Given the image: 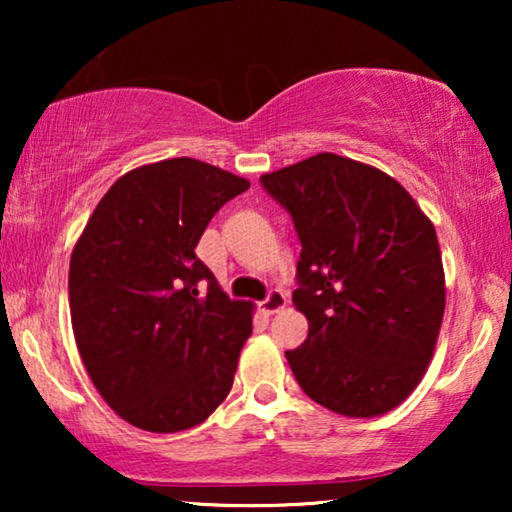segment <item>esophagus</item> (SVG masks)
Here are the masks:
<instances>
[{
	"label": "esophagus",
	"instance_id": "esophagus-1",
	"mask_svg": "<svg viewBox=\"0 0 512 512\" xmlns=\"http://www.w3.org/2000/svg\"><path fill=\"white\" fill-rule=\"evenodd\" d=\"M258 307H261V310L265 312V314H275V312H282L284 307H286V296L282 291H277V289H272L268 296H265L261 303H258Z\"/></svg>",
	"mask_w": 512,
	"mask_h": 512
}]
</instances>
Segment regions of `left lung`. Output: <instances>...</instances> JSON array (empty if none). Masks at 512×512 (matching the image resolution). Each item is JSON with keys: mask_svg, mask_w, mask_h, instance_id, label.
<instances>
[{"mask_svg": "<svg viewBox=\"0 0 512 512\" xmlns=\"http://www.w3.org/2000/svg\"><path fill=\"white\" fill-rule=\"evenodd\" d=\"M261 184L300 240L293 305L310 324L286 352L300 389L345 417H377L412 394L445 312L433 223L377 167L317 153Z\"/></svg>", "mask_w": 512, "mask_h": 512, "instance_id": "obj_1", "label": "left lung"}]
</instances>
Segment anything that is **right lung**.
Here are the masks:
<instances>
[{"mask_svg":"<svg viewBox=\"0 0 512 512\" xmlns=\"http://www.w3.org/2000/svg\"><path fill=\"white\" fill-rule=\"evenodd\" d=\"M247 188V179L195 158L142 165L104 193L76 242V347L95 389L132 426L191 429L233 387L254 305L230 300L195 247Z\"/></svg>","mask_w":512,"mask_h":512,"instance_id":"right-lung-1","label":"right lung"}]
</instances>
